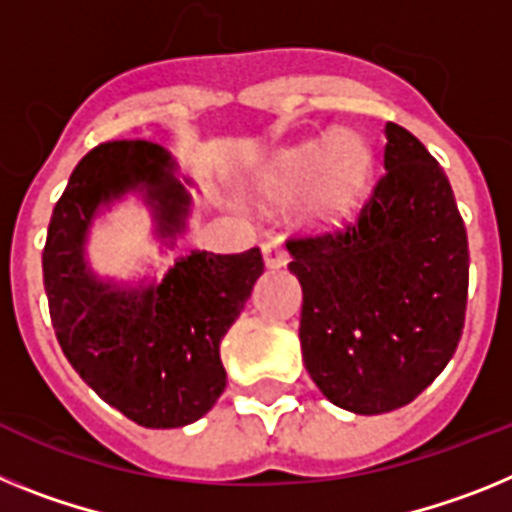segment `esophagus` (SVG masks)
I'll return each instance as SVG.
<instances>
[{
  "mask_svg": "<svg viewBox=\"0 0 512 512\" xmlns=\"http://www.w3.org/2000/svg\"><path fill=\"white\" fill-rule=\"evenodd\" d=\"M262 257H265L268 268H283L288 262V252L283 250V244L278 239H270V242L262 244Z\"/></svg>",
  "mask_w": 512,
  "mask_h": 512,
  "instance_id": "1",
  "label": "esophagus"
}]
</instances>
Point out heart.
Returning a JSON list of instances; mask_svg holds the SVG:
<instances>
[{"instance_id":"b5f03b06","label":"heart","mask_w":512,"mask_h":512,"mask_svg":"<svg viewBox=\"0 0 512 512\" xmlns=\"http://www.w3.org/2000/svg\"><path fill=\"white\" fill-rule=\"evenodd\" d=\"M368 154L355 133H337L330 141H304L281 151L262 170L260 188L270 198H296L309 193L314 219H337L353 206L366 182Z\"/></svg>"}]
</instances>
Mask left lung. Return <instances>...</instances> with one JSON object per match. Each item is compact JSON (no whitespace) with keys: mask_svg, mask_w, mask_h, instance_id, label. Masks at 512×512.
<instances>
[{"mask_svg":"<svg viewBox=\"0 0 512 512\" xmlns=\"http://www.w3.org/2000/svg\"><path fill=\"white\" fill-rule=\"evenodd\" d=\"M384 170L353 219L286 242L304 291V366L355 415L399 410L433 384L456 353L469 291L466 226L441 164L386 123Z\"/></svg>","mask_w":512,"mask_h":512,"instance_id":"8db88e82","label":"left lung"}]
</instances>
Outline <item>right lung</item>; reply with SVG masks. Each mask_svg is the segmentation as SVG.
I'll list each match as a JSON object with an SVG mask.
<instances>
[{"label":"right lung","instance_id":"obj_1","mask_svg":"<svg viewBox=\"0 0 512 512\" xmlns=\"http://www.w3.org/2000/svg\"><path fill=\"white\" fill-rule=\"evenodd\" d=\"M175 162L151 141H108L84 154L53 208L43 247L51 324L74 371L144 428H182L211 410L226 386L221 340L262 275L257 247L239 255L193 250L162 283L121 288L84 262L100 206L144 190L157 231L175 237L190 195Z\"/></svg>","mask_w":512,"mask_h":512}]
</instances>
